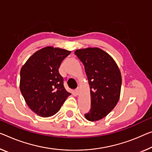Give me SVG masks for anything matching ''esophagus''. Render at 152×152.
I'll list each match as a JSON object with an SVG mask.
<instances>
[{
  "label": "esophagus",
  "instance_id": "obj_1",
  "mask_svg": "<svg viewBox=\"0 0 152 152\" xmlns=\"http://www.w3.org/2000/svg\"><path fill=\"white\" fill-rule=\"evenodd\" d=\"M75 92L76 95H79V93H80V89H79V88H77V89L75 90Z\"/></svg>",
  "mask_w": 152,
  "mask_h": 152
}]
</instances>
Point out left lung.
Returning a JSON list of instances; mask_svg holds the SVG:
<instances>
[{
  "label": "left lung",
  "instance_id": "left-lung-1",
  "mask_svg": "<svg viewBox=\"0 0 152 152\" xmlns=\"http://www.w3.org/2000/svg\"><path fill=\"white\" fill-rule=\"evenodd\" d=\"M75 53L84 65L90 85L91 109L85 118L96 122L108 115L118 102L122 75L113 58L100 48L79 49Z\"/></svg>",
  "mask_w": 152,
  "mask_h": 152
}]
</instances>
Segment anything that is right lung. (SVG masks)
<instances>
[{"label": "right lung", "instance_id": "add662e5", "mask_svg": "<svg viewBox=\"0 0 152 152\" xmlns=\"http://www.w3.org/2000/svg\"><path fill=\"white\" fill-rule=\"evenodd\" d=\"M71 53L47 46L34 52L20 70V89L27 105L43 118L55 115L71 94L63 85L58 69Z\"/></svg>", "mask_w": 152, "mask_h": 152}]
</instances>
